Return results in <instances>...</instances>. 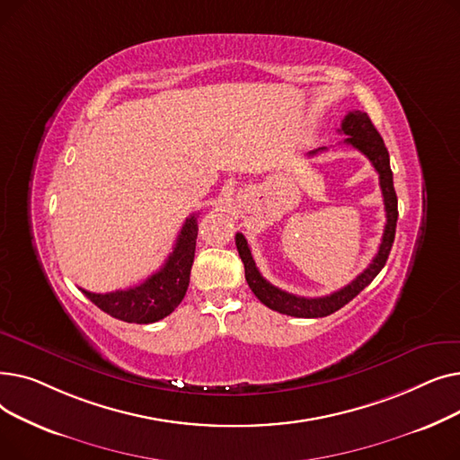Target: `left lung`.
<instances>
[{
  "label": "left lung",
  "instance_id": "left-lung-1",
  "mask_svg": "<svg viewBox=\"0 0 460 460\" xmlns=\"http://www.w3.org/2000/svg\"><path fill=\"white\" fill-rule=\"evenodd\" d=\"M340 132L349 136V137H345L343 143L358 149L361 155H366L369 158V162L373 164L375 172L378 173L380 190H382V198H384V208H385V226H384L382 243H380L378 252L373 257L369 267L361 272L356 279H352L347 287L340 288V291H335L328 296L305 298V296L285 293V291H281V288L274 287L272 283L264 279L261 276L259 269L255 267V261L252 257V252H250V246L246 243L244 234L236 233V236H234L236 250H238L240 259H243V262H244L246 281H248L250 288L264 305L278 311V313H283V315L304 317V319H319V317L332 315V313L341 309L354 296H358L378 276V272L384 269L385 261H388V255L394 246L399 212H397V196H395V188H394V173L390 167V155H388V149H385L384 139L380 137L378 130L371 123L369 115L366 111H359V110L349 111V115L343 119ZM321 151H326V147L311 151L307 156H315Z\"/></svg>",
  "mask_w": 460,
  "mask_h": 460
}]
</instances>
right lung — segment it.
Returning <instances> with one entry per match:
<instances>
[{"label":"right lung","instance_id":"add662e5","mask_svg":"<svg viewBox=\"0 0 460 460\" xmlns=\"http://www.w3.org/2000/svg\"><path fill=\"white\" fill-rule=\"evenodd\" d=\"M196 240L198 217L193 214L186 217L173 252L169 253L158 272L143 283L130 288H120V291L96 295L82 288V293L113 319L136 324L156 323L175 311L188 291L190 270L193 255H196Z\"/></svg>","mask_w":460,"mask_h":460}]
</instances>
